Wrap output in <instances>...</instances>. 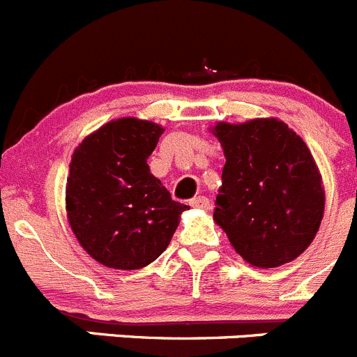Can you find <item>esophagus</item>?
Returning a JSON list of instances; mask_svg holds the SVG:
<instances>
[{"instance_id": "1", "label": "esophagus", "mask_w": 357, "mask_h": 357, "mask_svg": "<svg viewBox=\"0 0 357 357\" xmlns=\"http://www.w3.org/2000/svg\"><path fill=\"white\" fill-rule=\"evenodd\" d=\"M189 205L195 208H211V200L205 198V196H196V198L189 202Z\"/></svg>"}]
</instances>
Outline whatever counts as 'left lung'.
Here are the masks:
<instances>
[{"instance_id": "8db88e82", "label": "left lung", "mask_w": 357, "mask_h": 357, "mask_svg": "<svg viewBox=\"0 0 357 357\" xmlns=\"http://www.w3.org/2000/svg\"><path fill=\"white\" fill-rule=\"evenodd\" d=\"M225 150L214 219L255 267L283 266L312 244L324 214L319 168L303 139L276 119L218 123Z\"/></svg>"}]
</instances>
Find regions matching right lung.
Wrapping results in <instances>:
<instances>
[{"label": "right lung", "mask_w": 357, "mask_h": 357, "mask_svg": "<svg viewBox=\"0 0 357 357\" xmlns=\"http://www.w3.org/2000/svg\"><path fill=\"white\" fill-rule=\"evenodd\" d=\"M162 130L146 120H113L72 155L68 223L86 253L111 269L149 266L168 248L188 208L172 200L146 165Z\"/></svg>", "instance_id": "obj_1"}]
</instances>
